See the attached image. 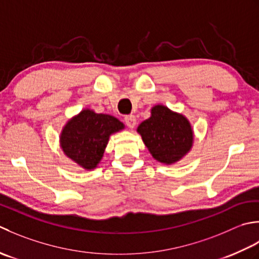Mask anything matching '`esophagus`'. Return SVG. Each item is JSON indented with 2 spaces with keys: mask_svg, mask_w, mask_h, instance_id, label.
Segmentation results:
<instances>
[{
  "mask_svg": "<svg viewBox=\"0 0 259 259\" xmlns=\"http://www.w3.org/2000/svg\"><path fill=\"white\" fill-rule=\"evenodd\" d=\"M124 122H125L126 125H127V127L134 128L135 125H136V117L134 115H127V116H125Z\"/></svg>",
  "mask_w": 259,
  "mask_h": 259,
  "instance_id": "1",
  "label": "esophagus"
}]
</instances>
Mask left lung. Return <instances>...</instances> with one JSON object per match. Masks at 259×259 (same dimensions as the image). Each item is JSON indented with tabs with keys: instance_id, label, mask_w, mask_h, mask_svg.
<instances>
[{
	"instance_id": "1",
	"label": "left lung",
	"mask_w": 259,
	"mask_h": 259,
	"mask_svg": "<svg viewBox=\"0 0 259 259\" xmlns=\"http://www.w3.org/2000/svg\"><path fill=\"white\" fill-rule=\"evenodd\" d=\"M136 131L153 159L165 165L176 164L193 146L194 133L190 120L161 104L152 107L150 118L143 120Z\"/></svg>"
}]
</instances>
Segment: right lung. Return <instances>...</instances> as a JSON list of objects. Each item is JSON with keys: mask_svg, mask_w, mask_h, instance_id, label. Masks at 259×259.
<instances>
[{"mask_svg": "<svg viewBox=\"0 0 259 259\" xmlns=\"http://www.w3.org/2000/svg\"><path fill=\"white\" fill-rule=\"evenodd\" d=\"M124 128L125 125L114 116L85 108L63 125L59 144L68 159L85 171H92L102 161L109 137Z\"/></svg>", "mask_w": 259, "mask_h": 259, "instance_id": "add662e5", "label": "right lung"}]
</instances>
